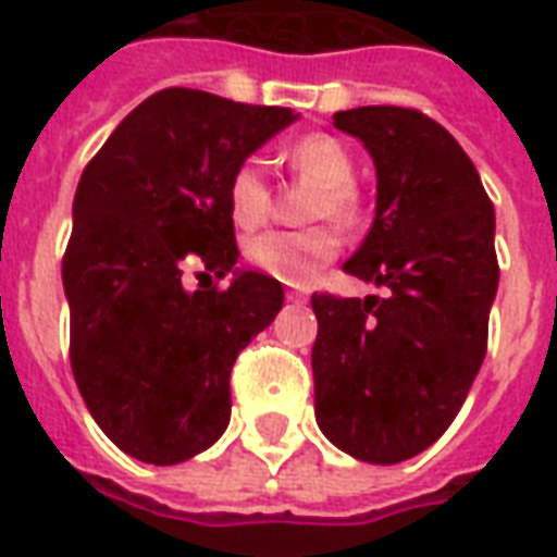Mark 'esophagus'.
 Segmentation results:
<instances>
[{
  "instance_id": "obj_1",
  "label": "esophagus",
  "mask_w": 557,
  "mask_h": 557,
  "mask_svg": "<svg viewBox=\"0 0 557 557\" xmlns=\"http://www.w3.org/2000/svg\"><path fill=\"white\" fill-rule=\"evenodd\" d=\"M286 298H289L292 304H304V301H307V295H304V292H298V289L286 292Z\"/></svg>"
}]
</instances>
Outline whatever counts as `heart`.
<instances>
[{"label":"heart","instance_id":"heart-1","mask_svg":"<svg viewBox=\"0 0 557 557\" xmlns=\"http://www.w3.org/2000/svg\"><path fill=\"white\" fill-rule=\"evenodd\" d=\"M292 170L301 175L304 182L319 187V194L310 199V218L334 220V223H349L355 218V158L331 134H310L298 139L289 148ZM230 214L235 226L253 230L268 214L271 196L262 166L256 160H244L238 170L232 172L230 187ZM337 235L331 230H268L256 235L244 247V256L253 268H259L268 277L289 283V286H307L322 268L337 256Z\"/></svg>","mask_w":557,"mask_h":557}]
</instances>
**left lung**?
Instances as JSON below:
<instances>
[{"mask_svg": "<svg viewBox=\"0 0 557 557\" xmlns=\"http://www.w3.org/2000/svg\"><path fill=\"white\" fill-rule=\"evenodd\" d=\"M334 127L375 163L373 226L343 268L387 295H313L315 423L355 459L394 466L442 438L486 358L495 208L430 115L358 107Z\"/></svg>", "mask_w": 557, "mask_h": 557, "instance_id": "1", "label": "left lung"}]
</instances>
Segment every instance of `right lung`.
Masks as SVG:
<instances>
[{
	"mask_svg": "<svg viewBox=\"0 0 557 557\" xmlns=\"http://www.w3.org/2000/svg\"><path fill=\"white\" fill-rule=\"evenodd\" d=\"M295 119L286 107L163 89L83 170L62 259L71 370L107 438L139 462L175 466L218 442L232 363L283 307L277 280L235 268L226 187ZM187 261L232 270L231 289L184 290Z\"/></svg>",
	"mask_w": 557,
	"mask_h": 557,
	"instance_id": "add662e5",
	"label": "right lung"
}]
</instances>
